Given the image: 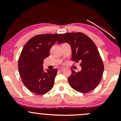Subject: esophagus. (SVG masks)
I'll return each mask as SVG.
<instances>
[{"label": "esophagus", "mask_w": 121, "mask_h": 121, "mask_svg": "<svg viewBox=\"0 0 121 121\" xmlns=\"http://www.w3.org/2000/svg\"><path fill=\"white\" fill-rule=\"evenodd\" d=\"M64 69H65L64 68H60L59 69V71L61 72V71H62V70H63Z\"/></svg>", "instance_id": "1"}]
</instances>
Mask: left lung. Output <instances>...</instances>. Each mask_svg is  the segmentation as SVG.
Masks as SVG:
<instances>
[{
	"mask_svg": "<svg viewBox=\"0 0 121 121\" xmlns=\"http://www.w3.org/2000/svg\"><path fill=\"white\" fill-rule=\"evenodd\" d=\"M68 43L71 46L73 61L81 62L82 69L72 74L68 78L70 86L75 91L82 93L91 91L100 82L104 65L96 45L90 37L81 32L65 33L58 41Z\"/></svg>",
	"mask_w": 121,
	"mask_h": 121,
	"instance_id": "1",
	"label": "left lung"
}]
</instances>
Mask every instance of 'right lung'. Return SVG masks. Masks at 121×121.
Masks as SVG:
<instances>
[{"label": "right lung", "instance_id": "add662e5", "mask_svg": "<svg viewBox=\"0 0 121 121\" xmlns=\"http://www.w3.org/2000/svg\"><path fill=\"white\" fill-rule=\"evenodd\" d=\"M62 34L37 35L25 44L18 61V69L26 87L35 94L43 95L53 87L57 70L44 72V60L49 56L50 49Z\"/></svg>", "mask_w": 121, "mask_h": 121}]
</instances>
